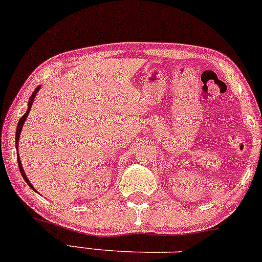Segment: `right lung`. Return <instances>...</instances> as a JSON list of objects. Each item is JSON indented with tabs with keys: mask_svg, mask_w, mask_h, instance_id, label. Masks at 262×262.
Masks as SVG:
<instances>
[{
	"mask_svg": "<svg viewBox=\"0 0 262 262\" xmlns=\"http://www.w3.org/2000/svg\"><path fill=\"white\" fill-rule=\"evenodd\" d=\"M39 89H40V88L37 86L36 89H35V91H34V93H33V95L30 96V100H29V102H28V110H27V112L24 113V116H23V117H21V118L19 119V122H18L17 133H15V146H17V150H18V141H19V135H20L21 128H23V124H24L25 119H27L28 115H29V112H30V108H31V105H33V101H34V99H35V95H36V94H37V91H39ZM17 157H18V159H17V160H18V167H19V171H20V174H21V177L24 178V181L27 182V184L29 185L30 188H33V185L30 184L29 179H28L27 176H25V173H24V169H23V167H21V162H20L19 155H18V154H17ZM33 189H34V188H33Z\"/></svg>",
	"mask_w": 262,
	"mask_h": 262,
	"instance_id": "obj_1",
	"label": "right lung"
}]
</instances>
